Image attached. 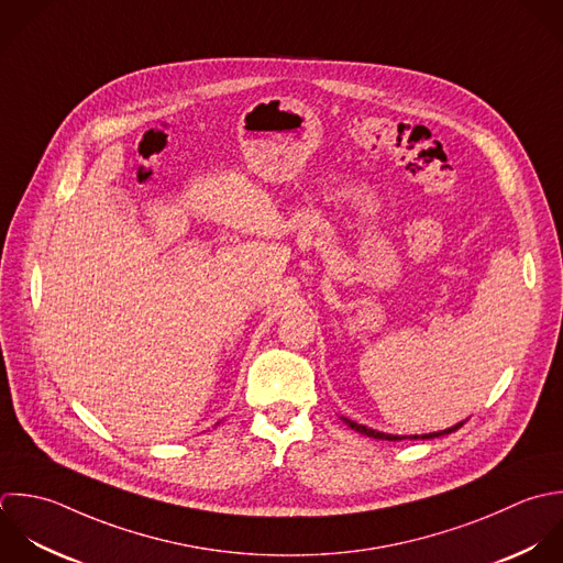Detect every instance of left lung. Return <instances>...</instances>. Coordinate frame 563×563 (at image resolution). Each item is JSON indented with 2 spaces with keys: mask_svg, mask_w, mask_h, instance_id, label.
I'll return each mask as SVG.
<instances>
[{
  "mask_svg": "<svg viewBox=\"0 0 563 563\" xmlns=\"http://www.w3.org/2000/svg\"><path fill=\"white\" fill-rule=\"evenodd\" d=\"M351 430H355V432H360V434H364V437H371V439H379V441H404V439H410V441H417V439H421V441H430V439H439V437H445V434H452V432H456L459 428H463V423L465 421H461V423H456V426H452V428H448V430H441V432H430V434H410V437H399V434H386V432H377V430H373V428H366V426H362V423H355V421H351V419H346V417H340Z\"/></svg>",
  "mask_w": 563,
  "mask_h": 563,
  "instance_id": "obj_1",
  "label": "left lung"
}]
</instances>
